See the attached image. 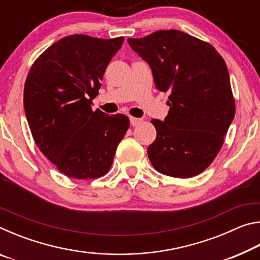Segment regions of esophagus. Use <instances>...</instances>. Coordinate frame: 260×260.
I'll return each mask as SVG.
<instances>
[{"instance_id":"obj_1","label":"esophagus","mask_w":260,"mask_h":260,"mask_svg":"<svg viewBox=\"0 0 260 260\" xmlns=\"http://www.w3.org/2000/svg\"><path fill=\"white\" fill-rule=\"evenodd\" d=\"M143 121V119H140V118H135V117H131V124L133 126H138L141 122Z\"/></svg>"}]
</instances>
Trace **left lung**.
I'll return each instance as SVG.
<instances>
[{"instance_id":"8db88e82","label":"left lung","mask_w":260,"mask_h":260,"mask_svg":"<svg viewBox=\"0 0 260 260\" xmlns=\"http://www.w3.org/2000/svg\"><path fill=\"white\" fill-rule=\"evenodd\" d=\"M127 41L150 65L157 89L170 93L165 120H151L157 138L149 159L169 177L199 175L217 157L235 116L225 60L209 42L178 29Z\"/></svg>"}]
</instances>
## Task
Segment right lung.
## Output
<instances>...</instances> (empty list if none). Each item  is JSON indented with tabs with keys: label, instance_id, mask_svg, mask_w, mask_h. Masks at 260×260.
Segmentation results:
<instances>
[{
	"label": "right lung",
	"instance_id": "right-lung-1",
	"mask_svg": "<svg viewBox=\"0 0 260 260\" xmlns=\"http://www.w3.org/2000/svg\"><path fill=\"white\" fill-rule=\"evenodd\" d=\"M122 42V37L69 35L47 48L26 78L24 108L35 144L70 178L107 174L129 127L125 114L91 109L105 69Z\"/></svg>",
	"mask_w": 260,
	"mask_h": 260
}]
</instances>
